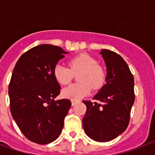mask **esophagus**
Returning a JSON list of instances; mask_svg holds the SVG:
<instances>
[{"label":"esophagus","mask_w":155,"mask_h":155,"mask_svg":"<svg viewBox=\"0 0 155 155\" xmlns=\"http://www.w3.org/2000/svg\"><path fill=\"white\" fill-rule=\"evenodd\" d=\"M75 104H76V101H71V105L74 106Z\"/></svg>","instance_id":"obj_1"}]
</instances>
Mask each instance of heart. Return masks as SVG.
I'll return each instance as SVG.
<instances>
[{"mask_svg": "<svg viewBox=\"0 0 155 155\" xmlns=\"http://www.w3.org/2000/svg\"><path fill=\"white\" fill-rule=\"evenodd\" d=\"M69 68L62 64H56L53 70L55 80L62 85H67L71 81L74 74H78V80L80 83L74 84L63 88V97L72 101H80L87 96L93 88H99L104 84L105 73L103 68L97 64V60L87 54H80L68 61Z\"/></svg>", "mask_w": 155, "mask_h": 155, "instance_id": "heart-1", "label": "heart"}]
</instances>
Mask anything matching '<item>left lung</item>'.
<instances>
[{
  "label": "left lung",
  "mask_w": 155,
  "mask_h": 155,
  "mask_svg": "<svg viewBox=\"0 0 155 155\" xmlns=\"http://www.w3.org/2000/svg\"><path fill=\"white\" fill-rule=\"evenodd\" d=\"M100 54L106 65V83L93 97L97 102L83 101L87 107L83 127L90 138L105 142L121 134L129 125L134 103V80L121 56L106 49Z\"/></svg>",
  "instance_id": "1"
}]
</instances>
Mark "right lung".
<instances>
[{
    "instance_id": "right-lung-1",
    "label": "right lung",
    "mask_w": 155,
    "mask_h": 155,
    "mask_svg": "<svg viewBox=\"0 0 155 155\" xmlns=\"http://www.w3.org/2000/svg\"><path fill=\"white\" fill-rule=\"evenodd\" d=\"M66 54L53 45L33 47L19 58L12 74L8 85L11 114L23 134L38 144L58 138L71 105L70 100H54L60 85L53 70Z\"/></svg>"
}]
</instances>
